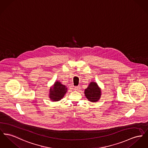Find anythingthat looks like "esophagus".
I'll list each match as a JSON object with an SVG mask.
<instances>
[{"label":"esophagus","instance_id":"esophagus-1","mask_svg":"<svg viewBox=\"0 0 148 148\" xmlns=\"http://www.w3.org/2000/svg\"><path fill=\"white\" fill-rule=\"evenodd\" d=\"M79 89H80V88H79V86H75V90H76V91H79Z\"/></svg>","mask_w":148,"mask_h":148}]
</instances>
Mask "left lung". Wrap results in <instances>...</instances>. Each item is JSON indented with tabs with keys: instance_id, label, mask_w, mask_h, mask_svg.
<instances>
[{
	"instance_id": "1",
	"label": "left lung",
	"mask_w": 148,
	"mask_h": 148,
	"mask_svg": "<svg viewBox=\"0 0 148 148\" xmlns=\"http://www.w3.org/2000/svg\"><path fill=\"white\" fill-rule=\"evenodd\" d=\"M84 94L86 98L91 102H97L100 99L101 91L98 84L94 81L90 83L88 88L85 90Z\"/></svg>"
}]
</instances>
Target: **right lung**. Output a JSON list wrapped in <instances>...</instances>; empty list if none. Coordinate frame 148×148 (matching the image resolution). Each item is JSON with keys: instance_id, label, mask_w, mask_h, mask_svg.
I'll return each instance as SVG.
<instances>
[{"instance_id": "add662e5", "label": "right lung", "mask_w": 148, "mask_h": 148, "mask_svg": "<svg viewBox=\"0 0 148 148\" xmlns=\"http://www.w3.org/2000/svg\"><path fill=\"white\" fill-rule=\"evenodd\" d=\"M67 90V88L64 85L59 81H56L50 88L49 99L53 101H59L64 97Z\"/></svg>"}]
</instances>
